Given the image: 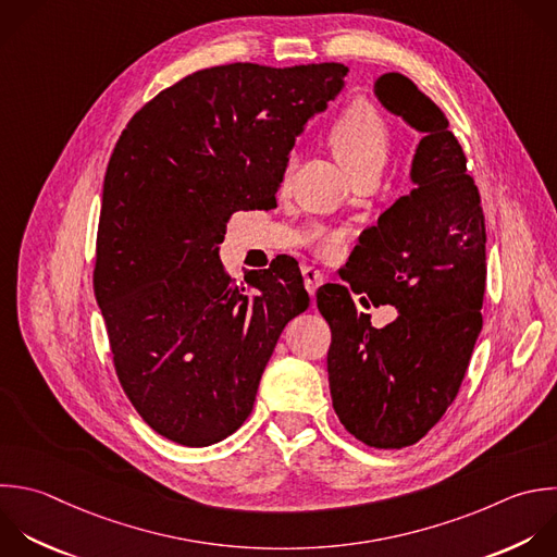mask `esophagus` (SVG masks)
Returning <instances> with one entry per match:
<instances>
[{"instance_id": "obj_1", "label": "esophagus", "mask_w": 557, "mask_h": 557, "mask_svg": "<svg viewBox=\"0 0 557 557\" xmlns=\"http://www.w3.org/2000/svg\"><path fill=\"white\" fill-rule=\"evenodd\" d=\"M302 276H305V287L311 296H315V289L324 283V274L315 270L313 265H302Z\"/></svg>"}]
</instances>
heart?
Here are the masks:
<instances>
[{
  "label": "heart",
  "instance_id": "b5f03b06",
  "mask_svg": "<svg viewBox=\"0 0 557 557\" xmlns=\"http://www.w3.org/2000/svg\"><path fill=\"white\" fill-rule=\"evenodd\" d=\"M326 146L333 157L342 163V168L355 178H368L383 172L389 148H392V133L389 124L381 115V111L368 102L366 98H357L348 102L333 124L326 131ZM289 183V168L283 170L281 185ZM344 244L342 233H318L313 237V246L322 255H333Z\"/></svg>",
  "mask_w": 557,
  "mask_h": 557
}]
</instances>
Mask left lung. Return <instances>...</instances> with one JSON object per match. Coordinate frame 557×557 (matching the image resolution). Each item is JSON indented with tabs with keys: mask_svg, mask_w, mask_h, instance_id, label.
I'll return each instance as SVG.
<instances>
[{
	"mask_svg": "<svg viewBox=\"0 0 557 557\" xmlns=\"http://www.w3.org/2000/svg\"><path fill=\"white\" fill-rule=\"evenodd\" d=\"M374 89L422 133L416 187L359 235L346 263L350 289L322 285L318 309L331 326L326 368L339 422L372 448H403L444 416L468 370L483 322L485 220L442 109L403 74L381 76ZM350 290L396 306L399 318L374 330Z\"/></svg>",
	"mask_w": 557,
	"mask_h": 557,
	"instance_id": "left-lung-1",
	"label": "left lung"
}]
</instances>
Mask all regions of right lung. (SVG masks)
Wrapping results in <instances>:
<instances>
[{
	"label": "right lung",
	"instance_id": "add662e5",
	"mask_svg": "<svg viewBox=\"0 0 557 557\" xmlns=\"http://www.w3.org/2000/svg\"><path fill=\"white\" fill-rule=\"evenodd\" d=\"M348 74L339 63H233L141 107L111 154L94 287L117 379L139 416L209 446L250 416L285 324L309 307L298 265L233 281L218 246L237 211L276 207L296 135Z\"/></svg>",
	"mask_w": 557,
	"mask_h": 557
}]
</instances>
